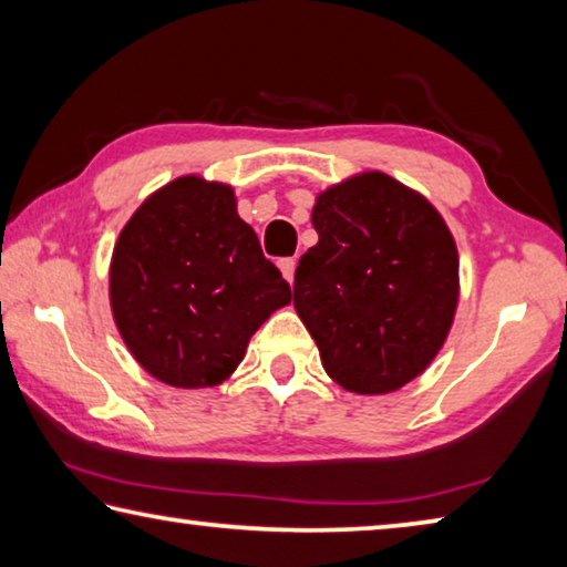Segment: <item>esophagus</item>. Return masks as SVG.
<instances>
[{"label":"esophagus","mask_w":567,"mask_h":567,"mask_svg":"<svg viewBox=\"0 0 567 567\" xmlns=\"http://www.w3.org/2000/svg\"><path fill=\"white\" fill-rule=\"evenodd\" d=\"M277 265H280V270H282V275H285V280L292 285V282H295V267H297V260H295V257H282V260L277 262Z\"/></svg>","instance_id":"obj_1"}]
</instances>
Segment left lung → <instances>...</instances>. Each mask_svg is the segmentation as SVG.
<instances>
[{"mask_svg":"<svg viewBox=\"0 0 567 567\" xmlns=\"http://www.w3.org/2000/svg\"><path fill=\"white\" fill-rule=\"evenodd\" d=\"M318 245L295 270V310L344 390L380 395L417 378L457 305V249L437 209L382 172L318 197Z\"/></svg>","mask_w":567,"mask_h":567,"instance_id":"left-lung-1","label":"left lung"}]
</instances>
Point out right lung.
Returning a JSON list of instances; mask_svg holds the SVG:
<instances>
[{
  "instance_id": "right-lung-1",
  "label": "right lung",
  "mask_w": 567,
  "mask_h": 567,
  "mask_svg": "<svg viewBox=\"0 0 567 567\" xmlns=\"http://www.w3.org/2000/svg\"><path fill=\"white\" fill-rule=\"evenodd\" d=\"M114 322L134 360L175 388L223 382L290 285L237 215L235 192L179 177L124 225L110 270Z\"/></svg>"
}]
</instances>
